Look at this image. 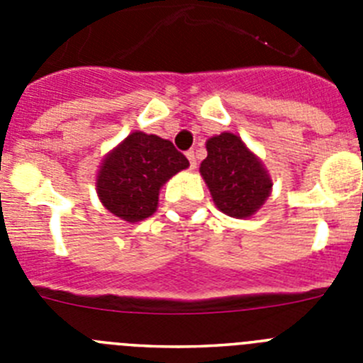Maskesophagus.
<instances>
[{
	"label": "esophagus",
	"instance_id": "obj_1",
	"mask_svg": "<svg viewBox=\"0 0 363 363\" xmlns=\"http://www.w3.org/2000/svg\"><path fill=\"white\" fill-rule=\"evenodd\" d=\"M185 156H187L191 169H196V158H194V150H187V152H185Z\"/></svg>",
	"mask_w": 363,
	"mask_h": 363
}]
</instances>
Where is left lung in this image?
I'll return each instance as SVG.
<instances>
[{"mask_svg": "<svg viewBox=\"0 0 363 363\" xmlns=\"http://www.w3.org/2000/svg\"><path fill=\"white\" fill-rule=\"evenodd\" d=\"M200 174L214 205L230 218H251L272 191V179L262 160L234 133L211 136Z\"/></svg>", "mask_w": 363, "mask_h": 363, "instance_id": "left-lung-1", "label": "left lung"}]
</instances>
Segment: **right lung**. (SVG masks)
<instances>
[{
	"label": "right lung",
	"mask_w": 363,
	"mask_h": 363,
	"mask_svg": "<svg viewBox=\"0 0 363 363\" xmlns=\"http://www.w3.org/2000/svg\"><path fill=\"white\" fill-rule=\"evenodd\" d=\"M187 167L172 142L134 130L101 160L96 192L108 213L136 223L156 213L160 189Z\"/></svg>",
	"instance_id": "add662e5"
}]
</instances>
